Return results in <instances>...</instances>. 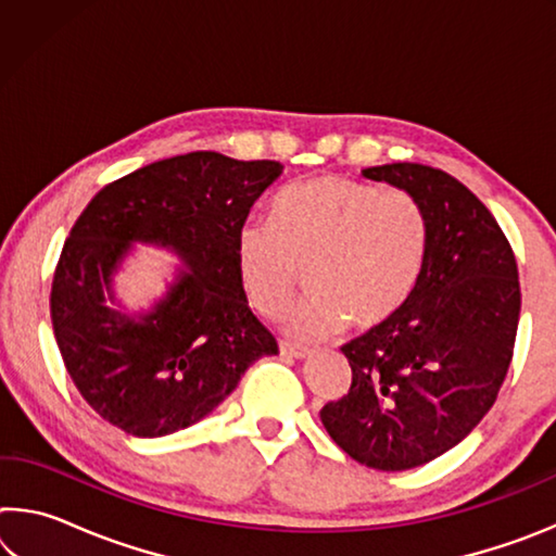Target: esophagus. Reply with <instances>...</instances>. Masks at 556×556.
<instances>
[{"mask_svg": "<svg viewBox=\"0 0 556 556\" xmlns=\"http://www.w3.org/2000/svg\"><path fill=\"white\" fill-rule=\"evenodd\" d=\"M279 353L287 355V357H296V361H304V357L312 355V348H304V345H291V343H279Z\"/></svg>", "mask_w": 556, "mask_h": 556, "instance_id": "esophagus-1", "label": "esophagus"}]
</instances>
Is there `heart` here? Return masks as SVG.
Instances as JSON below:
<instances>
[{"instance_id":"b5f03b06","label":"heart","mask_w":556,"mask_h":556,"mask_svg":"<svg viewBox=\"0 0 556 556\" xmlns=\"http://www.w3.org/2000/svg\"><path fill=\"white\" fill-rule=\"evenodd\" d=\"M275 225L248 220L235 240L250 304L277 316L306 265L312 294L289 308L287 328L321 338L341 328L370 331L392 318L417 287L427 255V215L404 188L328 174L281 191Z\"/></svg>"}]
</instances>
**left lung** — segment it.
Segmentation results:
<instances>
[{"instance_id": "1", "label": "left lung", "mask_w": 556, "mask_h": 556, "mask_svg": "<svg viewBox=\"0 0 556 556\" xmlns=\"http://www.w3.org/2000/svg\"><path fill=\"white\" fill-rule=\"evenodd\" d=\"M363 176L421 203L427 255L400 312L341 348L353 380L321 421L357 464L407 470L454 448L493 407L513 361L520 279L501 225L454 176L409 162Z\"/></svg>"}]
</instances>
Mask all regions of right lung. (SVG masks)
<instances>
[{
  "label": "right lung",
  "mask_w": 556,
  "mask_h": 556,
  "mask_svg": "<svg viewBox=\"0 0 556 556\" xmlns=\"http://www.w3.org/2000/svg\"><path fill=\"white\" fill-rule=\"evenodd\" d=\"M285 172L191 152L100 188L63 244L51 321L80 397L131 437H166L213 412L277 341L252 314L235 240L248 213ZM131 241L172 247L192 267L149 315L104 306L111 271Z\"/></svg>",
  "instance_id": "1"
}]
</instances>
